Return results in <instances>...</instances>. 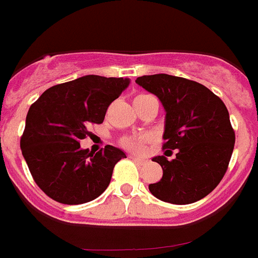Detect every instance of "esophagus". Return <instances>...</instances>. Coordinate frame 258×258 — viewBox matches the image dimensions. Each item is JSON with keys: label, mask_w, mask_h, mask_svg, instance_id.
Returning <instances> with one entry per match:
<instances>
[{"label": "esophagus", "mask_w": 258, "mask_h": 258, "mask_svg": "<svg viewBox=\"0 0 258 258\" xmlns=\"http://www.w3.org/2000/svg\"><path fill=\"white\" fill-rule=\"evenodd\" d=\"M131 159H133L134 161L136 162V164H140V165H143V164H146V160H144V159H139V157H136V156H131Z\"/></svg>", "instance_id": "34e87169"}]
</instances>
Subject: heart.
<instances>
[{"mask_svg": "<svg viewBox=\"0 0 258 258\" xmlns=\"http://www.w3.org/2000/svg\"><path fill=\"white\" fill-rule=\"evenodd\" d=\"M146 96V94H140V96H136L135 98L138 97H143ZM123 144H124L127 148L133 149V151H142L143 148V142L139 139H135V138H127V139L123 140Z\"/></svg>", "mask_w": 258, "mask_h": 258, "instance_id": "b5f03b06", "label": "heart"}]
</instances>
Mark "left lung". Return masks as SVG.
<instances>
[{"mask_svg": "<svg viewBox=\"0 0 258 258\" xmlns=\"http://www.w3.org/2000/svg\"><path fill=\"white\" fill-rule=\"evenodd\" d=\"M136 84L159 97L165 109V155L176 149L173 160L152 159L161 165L162 178L149 191L173 205L205 198L226 174L235 146L226 105L205 85L183 77L160 73L138 77Z\"/></svg>", "mask_w": 258, "mask_h": 258, "instance_id": "left-lung-1", "label": "left lung"}]
</instances>
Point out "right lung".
<instances>
[{
    "label": "right lung",
    "mask_w": 258,
    "mask_h": 258,
    "mask_svg": "<svg viewBox=\"0 0 258 258\" xmlns=\"http://www.w3.org/2000/svg\"><path fill=\"white\" fill-rule=\"evenodd\" d=\"M130 84L123 77L89 75L47 89L30 106L21 149L32 178L56 202L81 205L107 189L125 153L106 146L97 153L80 147L89 127L101 124L107 107Z\"/></svg>",
    "instance_id": "right-lung-1"
}]
</instances>
